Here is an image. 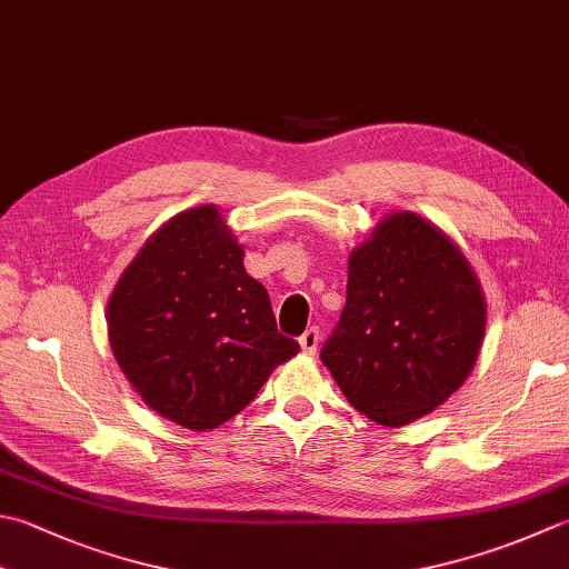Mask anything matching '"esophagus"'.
Instances as JSON below:
<instances>
[{
	"instance_id": "esophagus-1",
	"label": "esophagus",
	"mask_w": 569,
	"mask_h": 569,
	"mask_svg": "<svg viewBox=\"0 0 569 569\" xmlns=\"http://www.w3.org/2000/svg\"><path fill=\"white\" fill-rule=\"evenodd\" d=\"M298 342H300V350H303L306 355H316L318 345H320V330L318 328H308L303 336L298 338Z\"/></svg>"
}]
</instances>
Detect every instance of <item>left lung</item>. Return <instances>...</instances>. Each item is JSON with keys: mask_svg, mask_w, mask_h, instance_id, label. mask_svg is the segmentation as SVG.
Instances as JSON below:
<instances>
[{"mask_svg": "<svg viewBox=\"0 0 569 569\" xmlns=\"http://www.w3.org/2000/svg\"><path fill=\"white\" fill-rule=\"evenodd\" d=\"M483 332L486 298L461 249L395 211L350 253L348 298L320 360L367 419L405 427L463 385Z\"/></svg>", "mask_w": 569, "mask_h": 569, "instance_id": "left-lung-1", "label": "left lung"}]
</instances>
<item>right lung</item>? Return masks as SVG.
Wrapping results in <instances>:
<instances>
[{"label": "right lung", "instance_id": "add662e5", "mask_svg": "<svg viewBox=\"0 0 569 569\" xmlns=\"http://www.w3.org/2000/svg\"><path fill=\"white\" fill-rule=\"evenodd\" d=\"M108 340L150 409L184 429L224 425L298 342L276 328L269 291L214 204L152 233L108 300Z\"/></svg>", "mask_w": 569, "mask_h": 569}]
</instances>
